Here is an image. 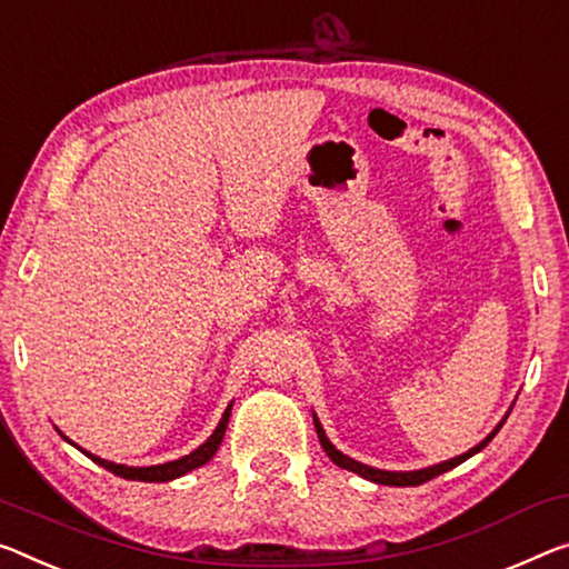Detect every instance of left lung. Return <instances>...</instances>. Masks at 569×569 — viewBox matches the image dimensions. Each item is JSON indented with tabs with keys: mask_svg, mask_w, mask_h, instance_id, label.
<instances>
[{
	"mask_svg": "<svg viewBox=\"0 0 569 569\" xmlns=\"http://www.w3.org/2000/svg\"><path fill=\"white\" fill-rule=\"evenodd\" d=\"M509 412H511V410H509ZM509 412L503 415L499 426H496V428L489 432V436H486V438L481 440L479 446H473L471 450H466V453H461V456L450 458V461L436 463V466H428V468H418V471H382V468H375V466L359 463V461H355V458H349V456L341 453V450L333 448V443H331V440L327 438V432H323V428H321V422H319V418H317V412H313V426H317V436H319V443H321V448L327 450V456H329L331 461L337 463L339 468H347V471L357 473V476H362V479H367V481L382 483V486H420V483H426V481H430V479H436V476H440V473L450 471V468H456L458 463H463L466 458L476 456V453H479L481 448L489 446V440L496 436V432L501 430L503 422H507Z\"/></svg>",
	"mask_w": 569,
	"mask_h": 569,
	"instance_id": "left-lung-1",
	"label": "left lung"
}]
</instances>
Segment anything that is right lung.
Here are the masks:
<instances>
[{"mask_svg": "<svg viewBox=\"0 0 569 569\" xmlns=\"http://www.w3.org/2000/svg\"><path fill=\"white\" fill-rule=\"evenodd\" d=\"M230 410H232V402L224 408L222 418L218 422V428L212 430V436L204 440V443L200 448H194L192 453H187L182 458H177V461H167V463H159V466H123V463H113V461H106V458L101 456H93L90 450H83L80 446H76L73 440H68L66 436H60L68 440V443H73L80 453H86L90 461L103 466L106 471H111L116 476H121V479H129V481H149V483H164V481H174L179 479V476H184L189 471H194V468H200L204 463L212 461V456L218 453V448L222 443L224 438V430H228V422H230Z\"/></svg>", "mask_w": 569, "mask_h": 569, "instance_id": "right-lung-1", "label": "right lung"}]
</instances>
